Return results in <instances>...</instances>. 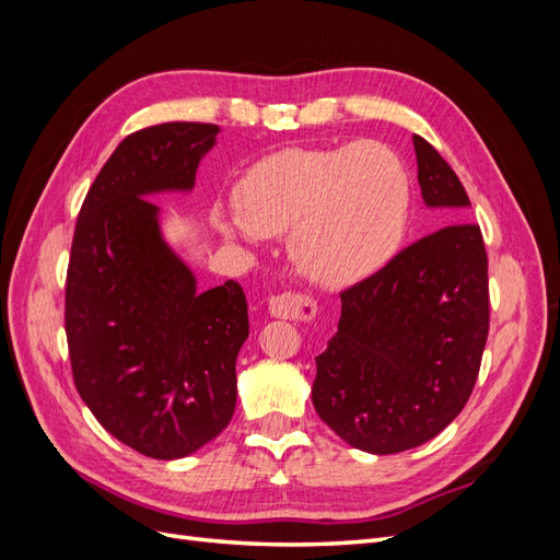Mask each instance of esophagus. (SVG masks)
Masks as SVG:
<instances>
[{"label":"esophagus","mask_w":560,"mask_h":560,"mask_svg":"<svg viewBox=\"0 0 560 560\" xmlns=\"http://www.w3.org/2000/svg\"><path fill=\"white\" fill-rule=\"evenodd\" d=\"M268 313L280 319H292V322H306L313 319L317 313V303L306 294H278L268 299Z\"/></svg>","instance_id":"obj_1"}]
</instances>
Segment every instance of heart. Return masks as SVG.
<instances>
[{
    "label": "heart",
    "instance_id": "1",
    "mask_svg": "<svg viewBox=\"0 0 560 560\" xmlns=\"http://www.w3.org/2000/svg\"><path fill=\"white\" fill-rule=\"evenodd\" d=\"M238 214L217 222L226 241L290 231L303 276L341 287L383 268L404 243L411 179L381 142L336 149H284L257 163L238 184Z\"/></svg>",
    "mask_w": 560,
    "mask_h": 560
}]
</instances>
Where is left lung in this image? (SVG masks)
I'll return each instance as SVG.
<instances>
[{"label":"left lung","mask_w":560,"mask_h":560,"mask_svg":"<svg viewBox=\"0 0 560 560\" xmlns=\"http://www.w3.org/2000/svg\"><path fill=\"white\" fill-rule=\"evenodd\" d=\"M428 208L455 222L341 292L338 331L317 354L313 406L352 448L389 455L430 442L455 420L479 376L488 338V257L463 222L465 186L413 135Z\"/></svg>","instance_id":"left-lung-1"}]
</instances>
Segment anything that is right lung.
Masks as SVG:
<instances>
[{"instance_id":"obj_1","label":"right lung","mask_w":560,"mask_h":560,"mask_svg":"<svg viewBox=\"0 0 560 560\" xmlns=\"http://www.w3.org/2000/svg\"><path fill=\"white\" fill-rule=\"evenodd\" d=\"M219 126L128 135L83 200L65 290L81 399L118 442L156 460L196 453L235 411V360L249 336L235 280L198 292L165 243L156 194H189Z\"/></svg>"}]
</instances>
